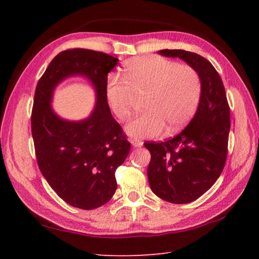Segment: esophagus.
Segmentation results:
<instances>
[{
  "label": "esophagus",
  "mask_w": 259,
  "mask_h": 259,
  "mask_svg": "<svg viewBox=\"0 0 259 259\" xmlns=\"http://www.w3.org/2000/svg\"><path fill=\"white\" fill-rule=\"evenodd\" d=\"M130 142H131V145H133V146H134V147H136V148H140V147L142 146V142H141V141H139V140L131 139V140H130Z\"/></svg>",
  "instance_id": "1"
}]
</instances>
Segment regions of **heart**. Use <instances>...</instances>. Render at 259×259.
I'll list each match as a JSON object with an SVG mask.
<instances>
[{
  "instance_id": "1",
  "label": "heart",
  "mask_w": 259,
  "mask_h": 259,
  "mask_svg": "<svg viewBox=\"0 0 259 259\" xmlns=\"http://www.w3.org/2000/svg\"><path fill=\"white\" fill-rule=\"evenodd\" d=\"M123 80L110 76L107 104L115 118H129L137 99L144 112L125 125L134 138H153L166 129L171 135L194 117L201 98V81L195 69L161 57H137L125 62Z\"/></svg>"
}]
</instances>
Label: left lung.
Instances as JSON below:
<instances>
[{
  "label": "left lung",
  "instance_id": "left-lung-1",
  "mask_svg": "<svg viewBox=\"0 0 259 259\" xmlns=\"http://www.w3.org/2000/svg\"><path fill=\"white\" fill-rule=\"evenodd\" d=\"M197 71L201 98L195 117L179 135L145 142L151 159L147 175L153 194L172 203H188L210 189L223 172L228 152L230 109L221 75L207 59L185 50H160Z\"/></svg>",
  "mask_w": 259,
  "mask_h": 259
}]
</instances>
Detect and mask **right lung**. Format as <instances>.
Listing matches in <instances>:
<instances>
[{
    "instance_id": "add662e5",
    "label": "right lung",
    "mask_w": 259,
    "mask_h": 259,
    "mask_svg": "<svg viewBox=\"0 0 259 259\" xmlns=\"http://www.w3.org/2000/svg\"><path fill=\"white\" fill-rule=\"evenodd\" d=\"M117 63V58L88 49L60 52L38 80L33 100L31 129L40 171L61 199L84 210L111 199L115 170L130 151L104 95L108 73ZM71 75L85 76L97 93L95 110L81 121L61 119L51 108L55 87Z\"/></svg>"
}]
</instances>
